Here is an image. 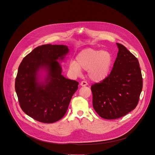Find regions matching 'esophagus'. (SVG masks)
<instances>
[{
    "label": "esophagus",
    "instance_id": "obj_1",
    "mask_svg": "<svg viewBox=\"0 0 155 155\" xmlns=\"http://www.w3.org/2000/svg\"><path fill=\"white\" fill-rule=\"evenodd\" d=\"M87 84H88L87 83L86 81H81V83H80V85H81V86H87Z\"/></svg>",
    "mask_w": 155,
    "mask_h": 155
}]
</instances>
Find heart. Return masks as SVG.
I'll return each mask as SVG.
<instances>
[{
  "instance_id": "obj_1",
  "label": "heart",
  "mask_w": 155,
  "mask_h": 155,
  "mask_svg": "<svg viewBox=\"0 0 155 155\" xmlns=\"http://www.w3.org/2000/svg\"><path fill=\"white\" fill-rule=\"evenodd\" d=\"M112 61V55L108 51L86 48L78 54L76 62L70 63L69 69L76 74H80L81 69L88 71L89 77L92 80L101 81L108 77Z\"/></svg>"
}]
</instances>
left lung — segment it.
<instances>
[{
	"instance_id": "8db88e82",
	"label": "left lung",
	"mask_w": 155,
	"mask_h": 155,
	"mask_svg": "<svg viewBox=\"0 0 155 155\" xmlns=\"http://www.w3.org/2000/svg\"><path fill=\"white\" fill-rule=\"evenodd\" d=\"M117 45L118 52L110 74L91 86L94 109L106 120L121 118L135 109L143 89L137 58L123 45Z\"/></svg>"
}]
</instances>
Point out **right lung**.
Wrapping results in <instances>:
<instances>
[{
  "label": "right lung",
  "mask_w": 155,
  "mask_h": 155,
  "mask_svg": "<svg viewBox=\"0 0 155 155\" xmlns=\"http://www.w3.org/2000/svg\"><path fill=\"white\" fill-rule=\"evenodd\" d=\"M68 46L51 44L39 46L25 56L19 65L15 89L20 106L28 116L43 123L61 119L68 109L78 82L61 75L63 60ZM44 68L47 75L44 82L38 80V72Z\"/></svg>",
  "instance_id": "right-lung-1"
}]
</instances>
